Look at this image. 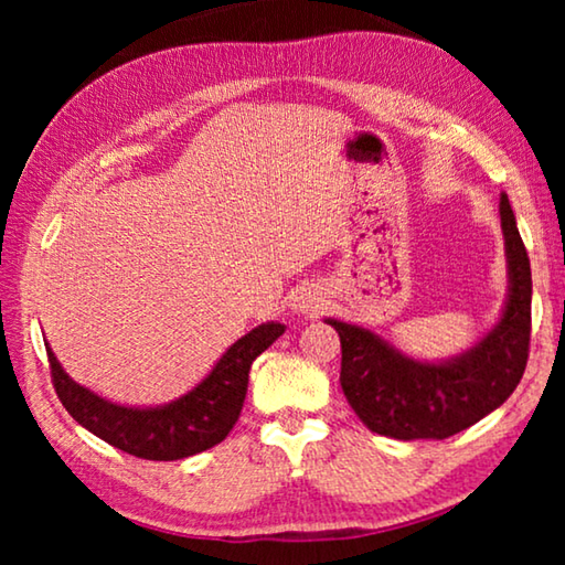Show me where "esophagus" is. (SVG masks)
<instances>
[{
    "label": "esophagus",
    "instance_id": "esophagus-1",
    "mask_svg": "<svg viewBox=\"0 0 565 565\" xmlns=\"http://www.w3.org/2000/svg\"><path fill=\"white\" fill-rule=\"evenodd\" d=\"M291 309L296 313H301V317H317L323 309V296L317 289H311V286H303L301 291H296Z\"/></svg>",
    "mask_w": 565,
    "mask_h": 565
}]
</instances>
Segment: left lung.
<instances>
[{
    "label": "left lung",
    "mask_w": 565,
    "mask_h": 565,
    "mask_svg": "<svg viewBox=\"0 0 565 565\" xmlns=\"http://www.w3.org/2000/svg\"><path fill=\"white\" fill-rule=\"evenodd\" d=\"M499 214L509 294L501 319L468 351L444 361L411 359L371 329L327 319L341 339L343 396L369 431L441 441L489 416L519 386L531 341V262L505 194Z\"/></svg>",
    "instance_id": "obj_1"
}]
</instances>
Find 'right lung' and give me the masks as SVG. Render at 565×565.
Listing matches in <instances>:
<instances>
[{
    "label": "right lung",
    "instance_id": "obj_1",
    "mask_svg": "<svg viewBox=\"0 0 565 565\" xmlns=\"http://www.w3.org/2000/svg\"><path fill=\"white\" fill-rule=\"evenodd\" d=\"M284 331V323L266 321L244 333L194 388L161 406H124L94 394L66 374L50 343L44 347L56 396L76 424L124 454L147 461H177L224 441L242 414L248 369Z\"/></svg>",
    "mask_w": 565,
    "mask_h": 565
}]
</instances>
